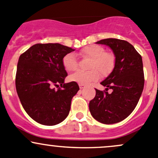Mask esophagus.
I'll return each instance as SVG.
<instances>
[{"label": "esophagus", "mask_w": 158, "mask_h": 158, "mask_svg": "<svg viewBox=\"0 0 158 158\" xmlns=\"http://www.w3.org/2000/svg\"><path fill=\"white\" fill-rule=\"evenodd\" d=\"M79 88H80L81 89L85 88V85H83V84H79Z\"/></svg>", "instance_id": "34e87169"}]
</instances>
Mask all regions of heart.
Instances as JSON below:
<instances>
[{
    "label": "heart",
    "mask_w": 158,
    "mask_h": 158,
    "mask_svg": "<svg viewBox=\"0 0 158 158\" xmlns=\"http://www.w3.org/2000/svg\"><path fill=\"white\" fill-rule=\"evenodd\" d=\"M83 58L91 59L89 71H78L69 77V81L79 84H88L99 79V73L106 76L112 71L115 64V57L111 52H106L104 47L98 45H89L79 52ZM63 66L67 72L75 71L78 62L73 53H67L63 58Z\"/></svg>",
    "instance_id": "b5f03b06"
}]
</instances>
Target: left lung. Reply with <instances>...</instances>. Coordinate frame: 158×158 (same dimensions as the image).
Here are the masks:
<instances>
[{
	"label": "left lung",
	"mask_w": 158,
	"mask_h": 158,
	"mask_svg": "<svg viewBox=\"0 0 158 158\" xmlns=\"http://www.w3.org/2000/svg\"><path fill=\"white\" fill-rule=\"evenodd\" d=\"M113 51L115 64L112 72L101 85L104 91L95 89V98L89 102L92 117L103 124L122 122L134 111L140 99L144 84L141 56L128 42L109 38L96 42ZM109 89L111 92H109Z\"/></svg>",
	"instance_id": "1"
}]
</instances>
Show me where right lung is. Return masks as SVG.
<instances>
[{"instance_id":"obj_1","label":"right lung","mask_w":158,"mask_h":158,"mask_svg":"<svg viewBox=\"0 0 158 158\" xmlns=\"http://www.w3.org/2000/svg\"><path fill=\"white\" fill-rule=\"evenodd\" d=\"M74 49L60 44H37L21 54L17 63L16 89L22 106L41 125H55L69 114L76 82L65 83L63 58ZM60 84L61 88L53 89Z\"/></svg>"}]
</instances>
